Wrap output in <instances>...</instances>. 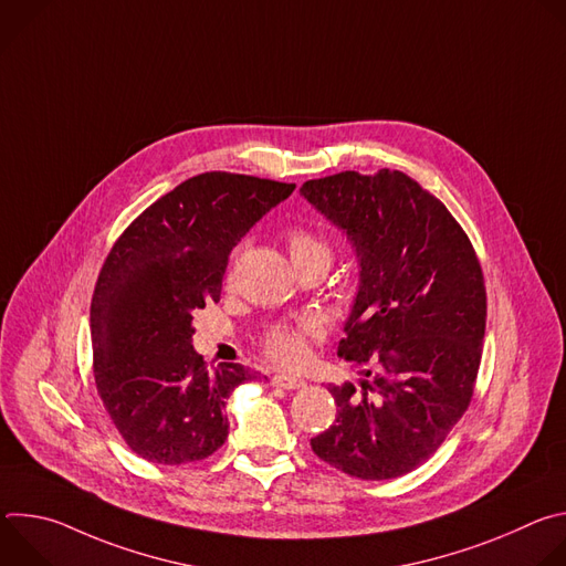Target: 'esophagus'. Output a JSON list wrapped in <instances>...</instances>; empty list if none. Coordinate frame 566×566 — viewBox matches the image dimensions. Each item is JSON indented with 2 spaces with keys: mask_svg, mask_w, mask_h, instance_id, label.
Masks as SVG:
<instances>
[{
  "mask_svg": "<svg viewBox=\"0 0 566 566\" xmlns=\"http://www.w3.org/2000/svg\"><path fill=\"white\" fill-rule=\"evenodd\" d=\"M271 382H273L275 387H282V389H300V387L306 385L304 378L291 376V374H275V376L271 378Z\"/></svg>",
  "mask_w": 566,
  "mask_h": 566,
  "instance_id": "esophagus-1",
  "label": "esophagus"
}]
</instances>
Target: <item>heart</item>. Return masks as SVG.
I'll list each match as a JSON object with an SVG mask.
<instances>
[{
	"mask_svg": "<svg viewBox=\"0 0 566 566\" xmlns=\"http://www.w3.org/2000/svg\"><path fill=\"white\" fill-rule=\"evenodd\" d=\"M284 241L295 269L311 262H325L327 266L332 264V247L315 230L306 226H291L284 232ZM317 334L319 329L311 319L277 322V325H271L262 334L260 345L271 360L280 365H295L304 358L308 340L315 338Z\"/></svg>",
	"mask_w": 566,
	"mask_h": 566,
	"instance_id": "b5f03b06",
	"label": "heart"
}]
</instances>
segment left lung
<instances>
[{"label": "left lung", "mask_w": 566, "mask_h": 566, "mask_svg": "<svg viewBox=\"0 0 566 566\" xmlns=\"http://www.w3.org/2000/svg\"><path fill=\"white\" fill-rule=\"evenodd\" d=\"M300 192L347 232L360 262L338 356L365 378L329 387L336 421L311 448L358 479L408 474L474 394L486 334L481 264L450 210L398 170H347Z\"/></svg>", "instance_id": "8db88e82"}]
</instances>
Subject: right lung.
Here are the masks:
<instances>
[{
	"label": "right lung",
	"instance_id": "obj_1",
	"mask_svg": "<svg viewBox=\"0 0 566 566\" xmlns=\"http://www.w3.org/2000/svg\"><path fill=\"white\" fill-rule=\"evenodd\" d=\"M295 184L206 172L145 208L116 239L92 297L94 378L132 452L181 465L228 437L239 363L208 369L192 349V313L219 302L228 255Z\"/></svg>",
	"mask_w": 566,
	"mask_h": 566
}]
</instances>
